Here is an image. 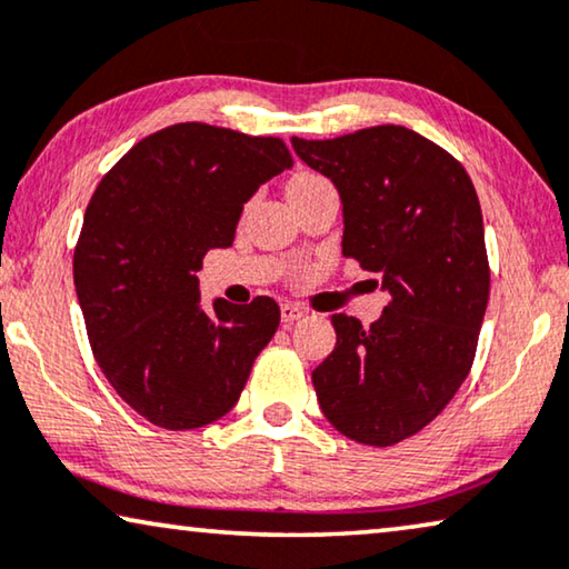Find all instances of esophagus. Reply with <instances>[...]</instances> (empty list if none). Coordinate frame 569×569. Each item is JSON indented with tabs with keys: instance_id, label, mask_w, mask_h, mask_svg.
Listing matches in <instances>:
<instances>
[{
	"instance_id": "34e87169",
	"label": "esophagus",
	"mask_w": 569,
	"mask_h": 569,
	"mask_svg": "<svg viewBox=\"0 0 569 569\" xmlns=\"http://www.w3.org/2000/svg\"><path fill=\"white\" fill-rule=\"evenodd\" d=\"M303 317V309L296 307V303H283L281 307V322L283 325H293L296 319Z\"/></svg>"
}]
</instances>
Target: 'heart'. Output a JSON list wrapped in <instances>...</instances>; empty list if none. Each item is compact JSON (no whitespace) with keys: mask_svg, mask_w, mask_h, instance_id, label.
<instances>
[{"mask_svg":"<svg viewBox=\"0 0 569 569\" xmlns=\"http://www.w3.org/2000/svg\"><path fill=\"white\" fill-rule=\"evenodd\" d=\"M317 180H322V178H317V174H299V178H293L291 186H288V193L301 186H311V182H317Z\"/></svg>","mask_w":569,"mask_h":569,"instance_id":"1","label":"heart"}]
</instances>
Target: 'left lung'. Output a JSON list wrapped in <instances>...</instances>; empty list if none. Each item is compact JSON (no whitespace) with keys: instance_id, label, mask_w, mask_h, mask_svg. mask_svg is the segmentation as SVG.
<instances>
[{"instance_id":"obj_1","label":"left lung","mask_w":569,"mask_h":569,"mask_svg":"<svg viewBox=\"0 0 569 569\" xmlns=\"http://www.w3.org/2000/svg\"><path fill=\"white\" fill-rule=\"evenodd\" d=\"M291 143L338 188L342 254L391 296L371 327L332 315L338 342L311 373L319 407L350 441L399 443L451 402L475 361L490 299L477 190L448 151L405 126Z\"/></svg>"}]
</instances>
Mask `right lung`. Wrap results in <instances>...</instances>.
Here are the masks:
<instances>
[{
	"label": "right lung",
	"mask_w": 569,
	"mask_h": 569,
	"mask_svg": "<svg viewBox=\"0 0 569 569\" xmlns=\"http://www.w3.org/2000/svg\"><path fill=\"white\" fill-rule=\"evenodd\" d=\"M286 143L206 123L147 136L100 180L74 250V286L94 361L126 405L193 430L237 405L281 322L268 296L201 307L198 270L229 247L244 203L291 170Z\"/></svg>",
	"instance_id": "add662e5"
}]
</instances>
